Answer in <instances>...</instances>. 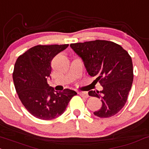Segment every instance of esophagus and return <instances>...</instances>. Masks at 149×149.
Listing matches in <instances>:
<instances>
[{
	"mask_svg": "<svg viewBox=\"0 0 149 149\" xmlns=\"http://www.w3.org/2000/svg\"><path fill=\"white\" fill-rule=\"evenodd\" d=\"M78 94L80 95L81 96V97H84V98H88V97H89V95H88V94L87 93H85V92H79L78 93Z\"/></svg>",
	"mask_w": 149,
	"mask_h": 149,
	"instance_id": "1",
	"label": "esophagus"
}]
</instances>
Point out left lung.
I'll use <instances>...</instances> for the list:
<instances>
[{
  "mask_svg": "<svg viewBox=\"0 0 149 149\" xmlns=\"http://www.w3.org/2000/svg\"><path fill=\"white\" fill-rule=\"evenodd\" d=\"M82 58L88 74L95 77L103 89L88 92L101 99L102 107L94 112L101 118L118 113L127 100L134 79L133 63L130 55L120 45L107 40H94L71 44Z\"/></svg>",
  "mask_w": 149,
  "mask_h": 149,
  "instance_id": "obj_1",
  "label": "left lung"
}]
</instances>
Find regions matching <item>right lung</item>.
Masks as SVG:
<instances>
[{"label": "right lung", "instance_id": "obj_1", "mask_svg": "<svg viewBox=\"0 0 149 149\" xmlns=\"http://www.w3.org/2000/svg\"><path fill=\"white\" fill-rule=\"evenodd\" d=\"M68 45H37L17 58L13 73L15 88L20 101L34 117L43 120L56 118L64 112L72 97L70 89L57 93L47 83L51 62Z\"/></svg>", "mask_w": 149, "mask_h": 149}]
</instances>
